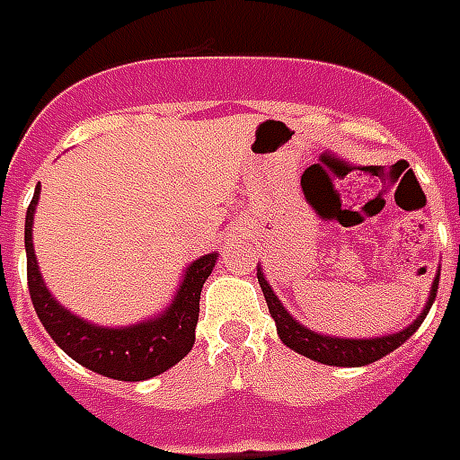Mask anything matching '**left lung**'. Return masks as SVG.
Segmentation results:
<instances>
[{"label": "left lung", "mask_w": 460, "mask_h": 460, "mask_svg": "<svg viewBox=\"0 0 460 460\" xmlns=\"http://www.w3.org/2000/svg\"><path fill=\"white\" fill-rule=\"evenodd\" d=\"M257 279L259 286H261V293L267 298L269 313L274 317L276 323V332H279V340L286 344L293 351H298L303 357L313 358V361H320V364L327 366H366L374 364L378 358L388 357L390 351L395 349L412 337L420 324L424 323V317L429 313L431 303L437 298V288H439V271L434 276L431 281V291L429 298H427V305L422 308V313L414 317L412 324L402 327L400 332L393 334H383V337H366V340H349V337H330V334H320L313 332L310 327L300 324L296 317L283 308V303L279 300L271 286H269L267 276L261 271V267H257Z\"/></svg>", "instance_id": "1"}]
</instances>
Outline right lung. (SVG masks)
Wrapping results in <instances>:
<instances>
[{
	"label": "right lung",
	"instance_id": "add662e5",
	"mask_svg": "<svg viewBox=\"0 0 460 460\" xmlns=\"http://www.w3.org/2000/svg\"><path fill=\"white\" fill-rule=\"evenodd\" d=\"M40 186L33 193L26 210V271L29 293L38 320L55 344L89 371L113 378V381H147L164 374L191 351L199 323V300L203 283L217 261V252L203 254L186 267L181 283L167 308L157 315L140 320L128 327H103L75 315L48 291L38 269L33 250V213H36Z\"/></svg>",
	"mask_w": 460,
	"mask_h": 460
}]
</instances>
